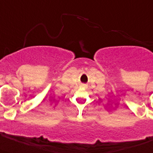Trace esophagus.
<instances>
[{
    "label": "esophagus",
    "mask_w": 153,
    "mask_h": 153,
    "mask_svg": "<svg viewBox=\"0 0 153 153\" xmlns=\"http://www.w3.org/2000/svg\"><path fill=\"white\" fill-rule=\"evenodd\" d=\"M83 86H84V85H83Z\"/></svg>",
    "instance_id": "1"
}]
</instances>
